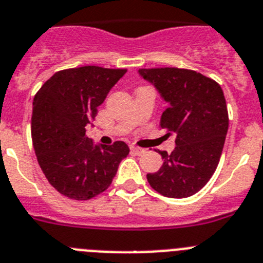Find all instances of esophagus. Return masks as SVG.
<instances>
[{
	"label": "esophagus",
	"mask_w": 263,
	"mask_h": 263,
	"mask_svg": "<svg viewBox=\"0 0 263 263\" xmlns=\"http://www.w3.org/2000/svg\"><path fill=\"white\" fill-rule=\"evenodd\" d=\"M131 152L135 155H138V156H140V155L144 154L145 149H143V148H139V147H131Z\"/></svg>",
	"instance_id": "esophagus-1"
}]
</instances>
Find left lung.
<instances>
[{
    "instance_id": "1",
    "label": "left lung",
    "mask_w": 263,
    "mask_h": 263,
    "mask_svg": "<svg viewBox=\"0 0 263 263\" xmlns=\"http://www.w3.org/2000/svg\"><path fill=\"white\" fill-rule=\"evenodd\" d=\"M139 74L168 103L160 119L161 128L176 134L175 149L171 155L159 151L163 165L148 173V182L165 197H189L211 180L222 154L229 127L222 88L185 68H140Z\"/></svg>"
}]
</instances>
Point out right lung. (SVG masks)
Here are the masks:
<instances>
[{"instance_id": "right-lung-1", "label": "right lung", "mask_w": 263, "mask_h": 263, "mask_svg": "<svg viewBox=\"0 0 263 263\" xmlns=\"http://www.w3.org/2000/svg\"><path fill=\"white\" fill-rule=\"evenodd\" d=\"M124 68L83 66L58 71L35 93L31 138L41 170L59 193L90 200L106 191L129 154L124 141L95 145L86 136Z\"/></svg>"}]
</instances>
